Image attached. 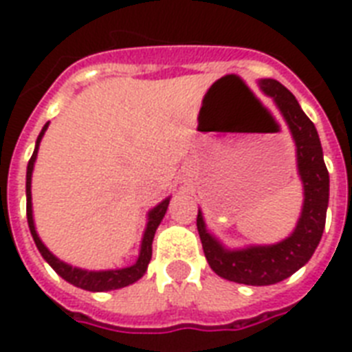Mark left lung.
I'll return each instance as SVG.
<instances>
[{"instance_id": "1", "label": "left lung", "mask_w": 352, "mask_h": 352, "mask_svg": "<svg viewBox=\"0 0 352 352\" xmlns=\"http://www.w3.org/2000/svg\"><path fill=\"white\" fill-rule=\"evenodd\" d=\"M257 84L274 100L294 140L298 175L303 184L300 219L289 237L274 245L228 248L208 230L201 210L197 214V230L206 261L217 276L235 283L265 287L298 272L320 245L329 206V171L323 162L316 127L303 113L296 96L274 78H261Z\"/></svg>"}]
</instances>
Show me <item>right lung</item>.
<instances>
[{"mask_svg":"<svg viewBox=\"0 0 352 352\" xmlns=\"http://www.w3.org/2000/svg\"><path fill=\"white\" fill-rule=\"evenodd\" d=\"M47 127H49V122L41 127L40 135L36 138L34 153H32L29 164H27V181H25V193H27V223H29L30 235H32V239H34L41 257L51 265L52 270H54L60 278H63L67 283L74 285V287H78V289L89 290V292H107V290L124 289L127 285H133L135 281H138V279L142 278L144 274H146V270H148V265L149 261H151V245H153L155 232L159 228L160 221L164 219L166 210H168V204H170L171 197H166L164 201H160L157 206H153V208L148 212V223H146L142 241H140V250H138L137 261L133 263L131 267L109 268V270H85V268L73 267V265L62 261L60 257L54 256V254L43 245V241L40 239V235L36 232L34 215H32V192H30L32 171H34V162L36 157H38V149H40V142L41 138H43V135H45Z\"/></svg>","mask_w":352,"mask_h":352,"instance_id":"add662e5","label":"right lung"}]
</instances>
